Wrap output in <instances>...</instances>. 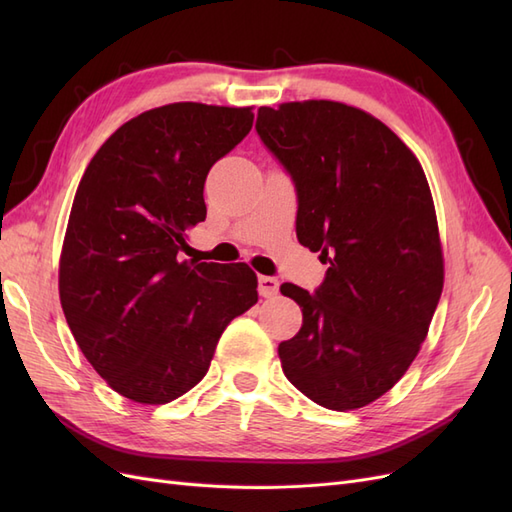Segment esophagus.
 Segmentation results:
<instances>
[{
    "label": "esophagus",
    "mask_w": 512,
    "mask_h": 512,
    "mask_svg": "<svg viewBox=\"0 0 512 512\" xmlns=\"http://www.w3.org/2000/svg\"><path fill=\"white\" fill-rule=\"evenodd\" d=\"M258 292H260V297L271 299L277 292H280V282H277L271 275H260L258 277Z\"/></svg>",
    "instance_id": "obj_1"
}]
</instances>
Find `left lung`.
<instances>
[{"label": "left lung", "instance_id": "1", "mask_svg": "<svg viewBox=\"0 0 512 512\" xmlns=\"http://www.w3.org/2000/svg\"><path fill=\"white\" fill-rule=\"evenodd\" d=\"M256 132L297 190L299 243L331 265L314 294L280 288L303 312L282 369L318 406L363 408L406 374L442 294L427 177L395 132L339 102L262 106Z\"/></svg>", "mask_w": 512, "mask_h": 512}]
</instances>
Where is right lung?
Masks as SVG:
<instances>
[{
    "label": "right lung",
    "mask_w": 512,
    "mask_h": 512,
    "mask_svg": "<svg viewBox=\"0 0 512 512\" xmlns=\"http://www.w3.org/2000/svg\"><path fill=\"white\" fill-rule=\"evenodd\" d=\"M252 108L177 102L130 119L89 162L59 260V299L113 391L168 404L205 378L224 329L256 301L239 265L181 260L205 222L211 166L250 134Z\"/></svg>",
    "instance_id": "right-lung-1"
}]
</instances>
